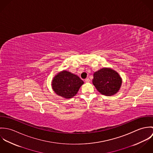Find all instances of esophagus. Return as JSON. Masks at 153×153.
<instances>
[{
  "label": "esophagus",
  "mask_w": 153,
  "mask_h": 153,
  "mask_svg": "<svg viewBox=\"0 0 153 153\" xmlns=\"http://www.w3.org/2000/svg\"><path fill=\"white\" fill-rule=\"evenodd\" d=\"M85 82H90V80H89V79L87 78H86L85 79Z\"/></svg>",
  "instance_id": "esophagus-1"
}]
</instances>
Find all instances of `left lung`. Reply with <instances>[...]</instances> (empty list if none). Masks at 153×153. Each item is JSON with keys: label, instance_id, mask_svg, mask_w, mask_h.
Returning a JSON list of instances; mask_svg holds the SVG:
<instances>
[{"label": "left lung", "instance_id": "8db88e82", "mask_svg": "<svg viewBox=\"0 0 153 153\" xmlns=\"http://www.w3.org/2000/svg\"><path fill=\"white\" fill-rule=\"evenodd\" d=\"M92 83L101 94L111 96L120 90L122 78L115 70L110 68H103L94 72Z\"/></svg>", "mask_w": 153, "mask_h": 153}]
</instances>
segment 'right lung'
Returning a JSON list of instances; mask_svg holds the SVG:
<instances>
[{
	"instance_id": "1",
	"label": "right lung",
	"mask_w": 153,
	"mask_h": 153,
	"mask_svg": "<svg viewBox=\"0 0 153 153\" xmlns=\"http://www.w3.org/2000/svg\"><path fill=\"white\" fill-rule=\"evenodd\" d=\"M84 83L78 75L64 70L54 76L52 81V88L58 95L69 99L77 94Z\"/></svg>"
}]
</instances>
